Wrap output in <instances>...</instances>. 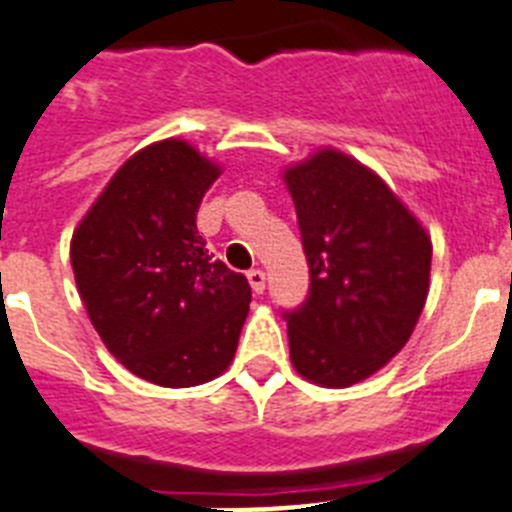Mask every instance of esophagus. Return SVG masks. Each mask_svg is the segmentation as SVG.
Returning <instances> with one entry per match:
<instances>
[{
	"label": "esophagus",
	"mask_w": 512,
	"mask_h": 512,
	"mask_svg": "<svg viewBox=\"0 0 512 512\" xmlns=\"http://www.w3.org/2000/svg\"><path fill=\"white\" fill-rule=\"evenodd\" d=\"M248 284H251L253 295H264L266 289V274L261 269H251L248 271Z\"/></svg>",
	"instance_id": "34e87169"
}]
</instances>
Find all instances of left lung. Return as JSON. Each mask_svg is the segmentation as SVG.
I'll use <instances>...</instances> for the list:
<instances>
[{
  "mask_svg": "<svg viewBox=\"0 0 512 512\" xmlns=\"http://www.w3.org/2000/svg\"><path fill=\"white\" fill-rule=\"evenodd\" d=\"M310 295L287 312L289 359L307 382L341 390L379 372L413 336L431 282V235L379 174L320 148L284 169Z\"/></svg>",
  "mask_w": 512,
  "mask_h": 512,
  "instance_id": "obj_1",
  "label": "left lung"
}]
</instances>
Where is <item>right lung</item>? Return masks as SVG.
<instances>
[{
  "label": "right lung",
  "instance_id": "add662e5",
  "mask_svg": "<svg viewBox=\"0 0 512 512\" xmlns=\"http://www.w3.org/2000/svg\"><path fill=\"white\" fill-rule=\"evenodd\" d=\"M220 166L187 140L140 148L71 238L79 297L128 372L161 387L220 377L238 348L251 287L205 248L197 210Z\"/></svg>",
  "mask_w": 512,
  "mask_h": 512
}]
</instances>
